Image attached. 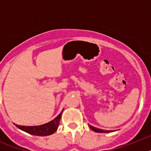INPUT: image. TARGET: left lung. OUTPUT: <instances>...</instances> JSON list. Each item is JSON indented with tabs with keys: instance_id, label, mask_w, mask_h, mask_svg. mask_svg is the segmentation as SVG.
<instances>
[{
	"instance_id": "obj_1",
	"label": "left lung",
	"mask_w": 151,
	"mask_h": 151,
	"mask_svg": "<svg viewBox=\"0 0 151 151\" xmlns=\"http://www.w3.org/2000/svg\"><path fill=\"white\" fill-rule=\"evenodd\" d=\"M89 127L91 128V130H93L94 132H100V133H109V132H113V131L110 130V131H107V130H103V129H97V128H95L94 127V126H91V125H88Z\"/></svg>"
}]
</instances>
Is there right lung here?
Segmentation results:
<instances>
[{
  "label": "right lung",
  "mask_w": 151,
  "mask_h": 151,
  "mask_svg": "<svg viewBox=\"0 0 151 151\" xmlns=\"http://www.w3.org/2000/svg\"><path fill=\"white\" fill-rule=\"evenodd\" d=\"M63 110L61 111L59 115L57 116L55 119L47 123L43 124L41 125H35V126H24V125H16L18 129L20 130L24 131L26 132L29 133L32 135L37 136H47L50 134H54L56 131L57 130V128L59 126L60 120L61 116Z\"/></svg>",
  "instance_id": "right-lung-1"
}]
</instances>
